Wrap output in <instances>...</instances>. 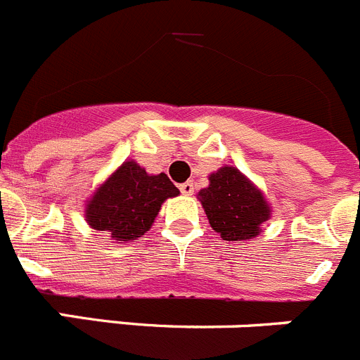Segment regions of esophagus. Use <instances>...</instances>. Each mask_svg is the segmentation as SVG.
I'll return each instance as SVG.
<instances>
[{
    "label": "esophagus",
    "mask_w": 360,
    "mask_h": 360,
    "mask_svg": "<svg viewBox=\"0 0 360 360\" xmlns=\"http://www.w3.org/2000/svg\"><path fill=\"white\" fill-rule=\"evenodd\" d=\"M179 190H181V193H183V195H192V193H193V183H192V181H186V183L179 184Z\"/></svg>",
    "instance_id": "esophagus-1"
}]
</instances>
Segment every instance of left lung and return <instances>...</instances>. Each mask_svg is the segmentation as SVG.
Segmentation results:
<instances>
[{"label":"left lung","mask_w":360,"mask_h":360,"mask_svg":"<svg viewBox=\"0 0 360 360\" xmlns=\"http://www.w3.org/2000/svg\"><path fill=\"white\" fill-rule=\"evenodd\" d=\"M208 181L197 199L220 238L228 242L257 238L273 212L260 188L231 165L210 174Z\"/></svg>","instance_id":"1"}]
</instances>
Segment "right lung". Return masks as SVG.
Segmentation results:
<instances>
[{
  "mask_svg": "<svg viewBox=\"0 0 360 360\" xmlns=\"http://www.w3.org/2000/svg\"><path fill=\"white\" fill-rule=\"evenodd\" d=\"M177 195L179 190L167 174H147L140 163L127 160L86 200L84 217L89 228L125 244L147 233L161 204Z\"/></svg>",
  "mask_w": 360,
  "mask_h": 360,
  "instance_id": "right-lung-1",
  "label": "right lung"
}]
</instances>
